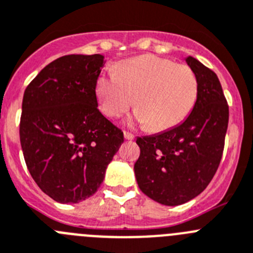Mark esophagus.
Returning a JSON list of instances; mask_svg holds the SVG:
<instances>
[{"instance_id": "34e87169", "label": "esophagus", "mask_w": 253, "mask_h": 253, "mask_svg": "<svg viewBox=\"0 0 253 253\" xmlns=\"http://www.w3.org/2000/svg\"><path fill=\"white\" fill-rule=\"evenodd\" d=\"M124 136H125V138H126V140H133V138H135V136L132 135V133H129V132H126V131L124 132Z\"/></svg>"}]
</instances>
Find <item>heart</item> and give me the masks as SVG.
Masks as SVG:
<instances>
[{
    "instance_id": "1",
    "label": "heart",
    "mask_w": 253,
    "mask_h": 253,
    "mask_svg": "<svg viewBox=\"0 0 253 253\" xmlns=\"http://www.w3.org/2000/svg\"><path fill=\"white\" fill-rule=\"evenodd\" d=\"M95 93L106 116L121 117L135 102L133 121L160 132L181 124L192 112L199 83L189 65L142 55L120 63L116 73H102Z\"/></svg>"
}]
</instances>
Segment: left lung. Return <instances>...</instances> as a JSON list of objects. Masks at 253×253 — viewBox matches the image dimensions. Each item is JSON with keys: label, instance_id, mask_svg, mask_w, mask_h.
Returning <instances> with one entry per match:
<instances>
[{"label": "left lung", "instance_id": "8db88e82", "mask_svg": "<svg viewBox=\"0 0 253 253\" xmlns=\"http://www.w3.org/2000/svg\"><path fill=\"white\" fill-rule=\"evenodd\" d=\"M199 93L185 121L151 136L137 137L135 175L143 194L164 206H180L203 192L214 176L224 149L228 104L217 74L193 56Z\"/></svg>", "mask_w": 253, "mask_h": 253}]
</instances>
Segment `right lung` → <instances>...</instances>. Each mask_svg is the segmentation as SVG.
I'll list each match as a JSON object with an SVG mask.
<instances>
[{
  "label": "right lung",
  "mask_w": 253,
  "mask_h": 253,
  "mask_svg": "<svg viewBox=\"0 0 253 253\" xmlns=\"http://www.w3.org/2000/svg\"><path fill=\"white\" fill-rule=\"evenodd\" d=\"M104 63L101 54L61 56L25 89V163L39 188L59 203L92 197L124 142V132L98 110L95 84Z\"/></svg>",
  "instance_id": "1"
}]
</instances>
